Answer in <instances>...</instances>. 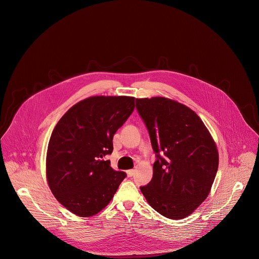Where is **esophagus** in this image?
Listing matches in <instances>:
<instances>
[{"label": "esophagus", "mask_w": 259, "mask_h": 259, "mask_svg": "<svg viewBox=\"0 0 259 259\" xmlns=\"http://www.w3.org/2000/svg\"><path fill=\"white\" fill-rule=\"evenodd\" d=\"M134 173H135V170H134V169H131V170H127V175H128L129 177H132V176L134 175Z\"/></svg>", "instance_id": "1"}]
</instances>
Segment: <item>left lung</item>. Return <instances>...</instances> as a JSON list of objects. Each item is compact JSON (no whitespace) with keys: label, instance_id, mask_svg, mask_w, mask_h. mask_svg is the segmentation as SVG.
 <instances>
[{"label":"left lung","instance_id":"8db88e82","mask_svg":"<svg viewBox=\"0 0 259 259\" xmlns=\"http://www.w3.org/2000/svg\"><path fill=\"white\" fill-rule=\"evenodd\" d=\"M136 108L156 154L153 178L140 191L163 216L187 217L210 193L218 168L216 144L199 116L177 101L139 98Z\"/></svg>","mask_w":259,"mask_h":259}]
</instances>
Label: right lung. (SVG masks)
I'll return each mask as SVG.
<instances>
[{"label":"right lung","instance_id":"obj_1","mask_svg":"<svg viewBox=\"0 0 259 259\" xmlns=\"http://www.w3.org/2000/svg\"><path fill=\"white\" fill-rule=\"evenodd\" d=\"M134 97L92 96L71 106L56 124L48 144L46 174L57 201L89 217L113 199L126 177L110 167L113 137L134 109Z\"/></svg>","mask_w":259,"mask_h":259}]
</instances>
